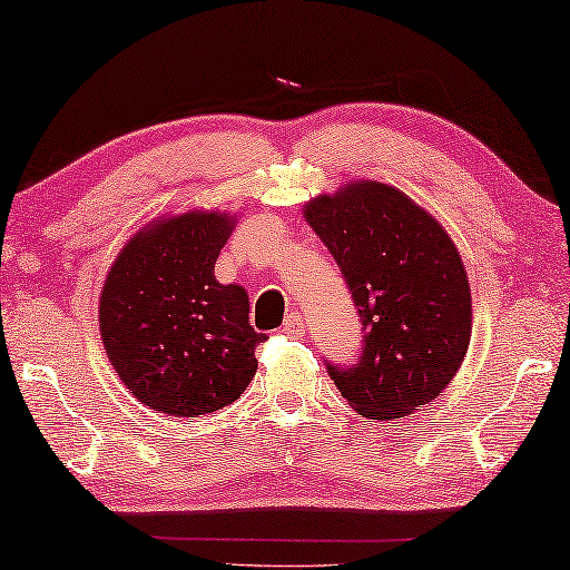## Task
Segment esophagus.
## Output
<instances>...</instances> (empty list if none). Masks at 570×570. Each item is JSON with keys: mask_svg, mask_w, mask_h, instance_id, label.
<instances>
[{"mask_svg": "<svg viewBox=\"0 0 570 570\" xmlns=\"http://www.w3.org/2000/svg\"><path fill=\"white\" fill-rule=\"evenodd\" d=\"M305 331V321H303V315L301 313H291L285 318V323H283V333H287V335H301Z\"/></svg>", "mask_w": 570, "mask_h": 570, "instance_id": "34e87169", "label": "esophagus"}]
</instances>
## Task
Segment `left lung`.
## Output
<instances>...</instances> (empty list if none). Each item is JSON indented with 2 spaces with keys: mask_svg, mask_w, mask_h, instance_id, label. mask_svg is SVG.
Instances as JSON below:
<instances>
[{
  "mask_svg": "<svg viewBox=\"0 0 570 570\" xmlns=\"http://www.w3.org/2000/svg\"><path fill=\"white\" fill-rule=\"evenodd\" d=\"M338 263L363 325V351L328 373L361 416L412 414L450 386L472 333L460 252L432 214L389 184L351 181L303 207Z\"/></svg>",
  "mask_w": 570,
  "mask_h": 570,
  "instance_id": "obj_1",
  "label": "left lung"
}]
</instances>
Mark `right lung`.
Returning <instances> with one entry per match:
<instances>
[{"label": "right lung", "instance_id": "add662e5", "mask_svg": "<svg viewBox=\"0 0 570 570\" xmlns=\"http://www.w3.org/2000/svg\"><path fill=\"white\" fill-rule=\"evenodd\" d=\"M235 229L222 212H184L126 242L102 283L98 321L110 366L144 406L199 416L232 404L255 379L245 287L222 285L214 265Z\"/></svg>", "mask_w": 570, "mask_h": 570}]
</instances>
